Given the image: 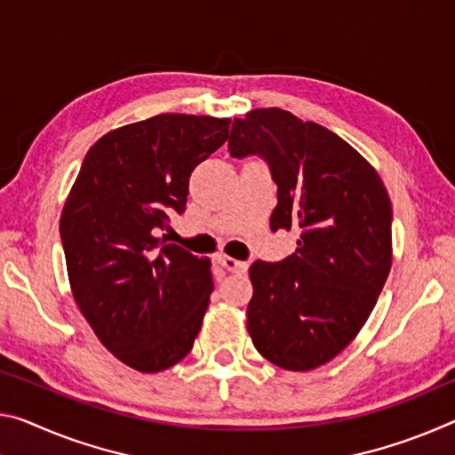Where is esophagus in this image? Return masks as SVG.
I'll use <instances>...</instances> for the list:
<instances>
[{
	"mask_svg": "<svg viewBox=\"0 0 455 455\" xmlns=\"http://www.w3.org/2000/svg\"><path fill=\"white\" fill-rule=\"evenodd\" d=\"M216 261H219V265L225 267V269L230 271V273H244V271H247V267H249L244 261H236V259L227 257V255H219Z\"/></svg>",
	"mask_w": 455,
	"mask_h": 455,
	"instance_id": "1",
	"label": "esophagus"
}]
</instances>
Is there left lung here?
I'll use <instances>...</instances> for the list:
<instances>
[{"instance_id":"8db88e82","label":"left lung","mask_w":455,"mask_h":455,"mask_svg":"<svg viewBox=\"0 0 455 455\" xmlns=\"http://www.w3.org/2000/svg\"><path fill=\"white\" fill-rule=\"evenodd\" d=\"M228 149L269 165L271 230L301 233L283 261L251 265V340L279 369H318L355 340L391 271L383 180L342 137L273 107L235 119Z\"/></svg>"}]
</instances>
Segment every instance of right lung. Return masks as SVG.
Listing matches in <instances>:
<instances>
[{
	"label": "right lung",
	"mask_w": 455,
	"mask_h": 455,
	"mask_svg": "<svg viewBox=\"0 0 455 455\" xmlns=\"http://www.w3.org/2000/svg\"><path fill=\"white\" fill-rule=\"evenodd\" d=\"M228 125L164 113L115 129L84 156L62 208L72 295L105 348L140 372L180 363L200 331L211 259L160 235L186 211L190 174L228 140Z\"/></svg>",
	"instance_id": "add662e5"
}]
</instances>
